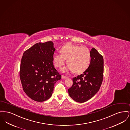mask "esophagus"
I'll list each match as a JSON object with an SVG mask.
<instances>
[{"instance_id": "esophagus-1", "label": "esophagus", "mask_w": 130, "mask_h": 130, "mask_svg": "<svg viewBox=\"0 0 130 130\" xmlns=\"http://www.w3.org/2000/svg\"><path fill=\"white\" fill-rule=\"evenodd\" d=\"M68 78V77L67 76H64V75H62V79H66V78Z\"/></svg>"}]
</instances>
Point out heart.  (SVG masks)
<instances>
[{
  "label": "heart",
  "instance_id": "heart-1",
  "mask_svg": "<svg viewBox=\"0 0 130 130\" xmlns=\"http://www.w3.org/2000/svg\"><path fill=\"white\" fill-rule=\"evenodd\" d=\"M61 52L55 53L53 55V62L56 67L61 68L67 59L68 68L73 70L75 73H81L88 68L91 54L87 47L67 44L62 48ZM65 70L66 69H64Z\"/></svg>",
  "mask_w": 130,
  "mask_h": 130
}]
</instances>
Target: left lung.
Returning <instances> with one entry per match:
<instances>
[{
  "label": "left lung",
  "mask_w": 130,
  "mask_h": 130,
  "mask_svg": "<svg viewBox=\"0 0 130 130\" xmlns=\"http://www.w3.org/2000/svg\"><path fill=\"white\" fill-rule=\"evenodd\" d=\"M91 60L89 68L84 72L73 78V85L68 89L69 96L76 102L89 100L99 90L102 83L104 59L94 48L90 51Z\"/></svg>",
  "instance_id": "obj_1"
}]
</instances>
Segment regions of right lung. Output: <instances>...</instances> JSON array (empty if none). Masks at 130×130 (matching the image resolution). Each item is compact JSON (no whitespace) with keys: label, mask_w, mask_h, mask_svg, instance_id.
Returning a JSON list of instances; mask_svg holds the SVG:
<instances>
[{"label":"right lung","mask_w":130,"mask_h":130,"mask_svg":"<svg viewBox=\"0 0 130 130\" xmlns=\"http://www.w3.org/2000/svg\"><path fill=\"white\" fill-rule=\"evenodd\" d=\"M55 50L53 42L48 41L36 43L23 54L20 70L22 89L36 101L48 99L56 82L61 79L53 65Z\"/></svg>","instance_id":"1"}]
</instances>
